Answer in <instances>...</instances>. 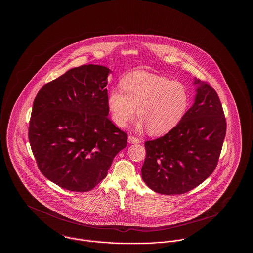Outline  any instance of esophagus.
Here are the masks:
<instances>
[{"label": "esophagus", "instance_id": "esophagus-1", "mask_svg": "<svg viewBox=\"0 0 253 253\" xmlns=\"http://www.w3.org/2000/svg\"><path fill=\"white\" fill-rule=\"evenodd\" d=\"M128 140H129V142L132 143V144H136V143H140V142H141V140H140L138 137H135V136H133V135H129V136H128Z\"/></svg>", "mask_w": 253, "mask_h": 253}]
</instances>
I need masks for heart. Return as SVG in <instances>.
<instances>
[{
	"label": "heart",
	"instance_id": "obj_1",
	"mask_svg": "<svg viewBox=\"0 0 253 253\" xmlns=\"http://www.w3.org/2000/svg\"><path fill=\"white\" fill-rule=\"evenodd\" d=\"M122 89L109 93L107 105L113 122L124 127L137 109V128L147 126L150 133L164 134L173 129L189 108L190 96L179 82L153 73L134 71L121 83Z\"/></svg>",
	"mask_w": 253,
	"mask_h": 253
}]
</instances>
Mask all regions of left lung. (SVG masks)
Listing matches in <instances>:
<instances>
[{
	"label": "left lung",
	"mask_w": 253,
	"mask_h": 253,
	"mask_svg": "<svg viewBox=\"0 0 253 253\" xmlns=\"http://www.w3.org/2000/svg\"><path fill=\"white\" fill-rule=\"evenodd\" d=\"M194 103L168 133L145 142L142 179L156 193L182 194L204 182L216 168L227 122L215 90L194 79Z\"/></svg>",
	"instance_id": "8db88e82"
}]
</instances>
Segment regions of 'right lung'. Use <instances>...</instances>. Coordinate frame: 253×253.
I'll return each instance as SVG.
<instances>
[{
    "label": "right lung",
    "mask_w": 253,
    "mask_h": 253,
    "mask_svg": "<svg viewBox=\"0 0 253 253\" xmlns=\"http://www.w3.org/2000/svg\"><path fill=\"white\" fill-rule=\"evenodd\" d=\"M110 72L102 65L75 67L42 87L34 99L32 153L41 172L65 190L94 189L127 145V133L107 117Z\"/></svg>",
    "instance_id": "obj_1"
}]
</instances>
